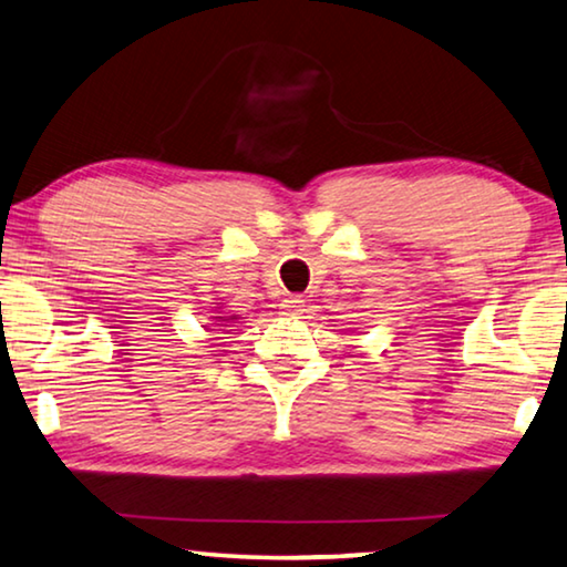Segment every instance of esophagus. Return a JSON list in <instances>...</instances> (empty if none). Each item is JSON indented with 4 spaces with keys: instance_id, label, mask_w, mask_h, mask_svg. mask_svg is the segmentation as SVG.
Returning a JSON list of instances; mask_svg holds the SVG:
<instances>
[{
    "instance_id": "esophagus-1",
    "label": "esophagus",
    "mask_w": 567,
    "mask_h": 567,
    "mask_svg": "<svg viewBox=\"0 0 567 567\" xmlns=\"http://www.w3.org/2000/svg\"><path fill=\"white\" fill-rule=\"evenodd\" d=\"M280 310H282V316H302V312H305V300H300V298H285L280 302Z\"/></svg>"
}]
</instances>
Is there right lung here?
Here are the masks:
<instances>
[{
    "mask_svg": "<svg viewBox=\"0 0 567 567\" xmlns=\"http://www.w3.org/2000/svg\"><path fill=\"white\" fill-rule=\"evenodd\" d=\"M235 318H237V316H229V318H219V320H227V322H229V320H235Z\"/></svg>",
    "mask_w": 567,
    "mask_h": 567,
    "instance_id": "add662e5",
    "label": "right lung"
}]
</instances>
